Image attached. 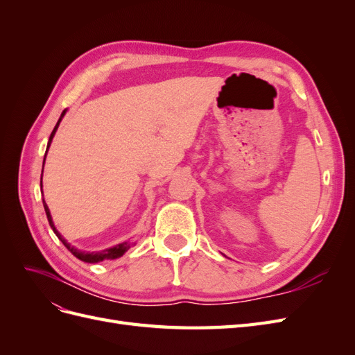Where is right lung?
Instances as JSON below:
<instances>
[{"label":"right lung","mask_w":355,"mask_h":355,"mask_svg":"<svg viewBox=\"0 0 355 355\" xmlns=\"http://www.w3.org/2000/svg\"><path fill=\"white\" fill-rule=\"evenodd\" d=\"M65 112H67V110L62 112V115H60V118H59V121H58V124L55 125V128H53V132H51V135H50V139H49V144H47V151H49V148H50V144H51V139H53V136H55V133H56V130H58V127H59V124H60V121H62V118H63V115H65ZM47 154V153H46ZM44 161H46V155H44ZM41 188H42V173H41ZM42 192V191H41ZM42 206H44V210H46V214H47V219H49V223H50V227H51V230L55 231V234H56V237L63 243V245L67 247V249L75 256V257H78L80 261H83V262H89V263H96V262H102V261H105V259H116V257H120V256H123L128 249H130V243L128 241H124V243H121V244H116V245H114V247H110V249H105V250H102V252H81V250H78V249H75L73 245H71L65 239L62 237V235L59 234V231L56 230V227H55V223H53V219H51V214H50V210H49V207H47V204H46V201L42 200Z\"/></svg>","instance_id":"obj_1"}]
</instances>
